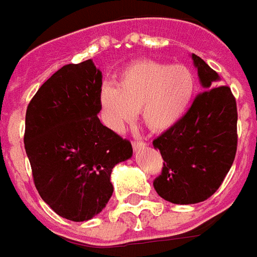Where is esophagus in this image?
I'll return each instance as SVG.
<instances>
[{
    "label": "esophagus",
    "mask_w": 257,
    "mask_h": 257,
    "mask_svg": "<svg viewBox=\"0 0 257 257\" xmlns=\"http://www.w3.org/2000/svg\"><path fill=\"white\" fill-rule=\"evenodd\" d=\"M147 145H148L147 142H144V141H134V142H133V148H134V151H140V149L145 148Z\"/></svg>",
    "instance_id": "esophagus-1"
}]
</instances>
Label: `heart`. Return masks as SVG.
<instances>
[{"label": "heart", "instance_id": "obj_1", "mask_svg": "<svg viewBox=\"0 0 257 257\" xmlns=\"http://www.w3.org/2000/svg\"><path fill=\"white\" fill-rule=\"evenodd\" d=\"M196 89V76L186 65L140 60L121 71L116 86L104 83L98 101L110 130L123 131L141 110L151 130L166 131L188 113Z\"/></svg>", "mask_w": 257, "mask_h": 257}]
</instances>
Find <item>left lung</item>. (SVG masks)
Listing matches in <instances>:
<instances>
[{
  "label": "left lung",
  "instance_id": "obj_1",
  "mask_svg": "<svg viewBox=\"0 0 257 257\" xmlns=\"http://www.w3.org/2000/svg\"><path fill=\"white\" fill-rule=\"evenodd\" d=\"M204 91L178 124L153 141L164 160L155 179L157 194L172 204L201 203L211 197L231 168L237 152V104L227 86L193 53Z\"/></svg>",
  "mask_w": 257,
  "mask_h": 257
}]
</instances>
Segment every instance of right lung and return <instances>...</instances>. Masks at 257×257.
<instances>
[{
    "label": "right lung",
    "mask_w": 257,
    "mask_h": 257,
    "mask_svg": "<svg viewBox=\"0 0 257 257\" xmlns=\"http://www.w3.org/2000/svg\"><path fill=\"white\" fill-rule=\"evenodd\" d=\"M102 72L93 60L68 64L39 87L26 112L24 148L35 188L54 212L89 220L113 193L110 172L133 156L130 141L98 119Z\"/></svg>",
    "instance_id": "add662e5"
}]
</instances>
